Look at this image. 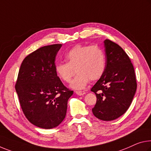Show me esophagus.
Returning <instances> with one entry per match:
<instances>
[{"label": "esophagus", "mask_w": 151, "mask_h": 151, "mask_svg": "<svg viewBox=\"0 0 151 151\" xmlns=\"http://www.w3.org/2000/svg\"><path fill=\"white\" fill-rule=\"evenodd\" d=\"M75 93H76V95H79V96H81V95H85V93H86L85 91H76Z\"/></svg>", "instance_id": "1"}]
</instances>
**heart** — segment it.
Wrapping results in <instances>:
<instances>
[{
    "instance_id": "heart-1",
    "label": "heart",
    "mask_w": 151,
    "mask_h": 151,
    "mask_svg": "<svg viewBox=\"0 0 151 151\" xmlns=\"http://www.w3.org/2000/svg\"><path fill=\"white\" fill-rule=\"evenodd\" d=\"M66 63H57L55 71L61 80L70 83L74 89L84 88L89 80H99L104 75L106 69V56L104 52L98 45H76L65 55Z\"/></svg>"
}]
</instances>
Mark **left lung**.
I'll use <instances>...</instances> for the list:
<instances>
[{"label": "left lung", "mask_w": 151, "mask_h": 151, "mask_svg": "<svg viewBox=\"0 0 151 151\" xmlns=\"http://www.w3.org/2000/svg\"><path fill=\"white\" fill-rule=\"evenodd\" d=\"M104 42L106 69L91 91L97 102L93 114L104 121L116 119L126 113L134 96L136 84L134 69L127 54L109 40Z\"/></svg>", "instance_id": "left-lung-1"}]
</instances>
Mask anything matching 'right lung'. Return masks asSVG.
I'll list each match as a JSON object with an SVG mask.
<instances>
[{"label":"right lung","instance_id":"add662e5","mask_svg":"<svg viewBox=\"0 0 151 151\" xmlns=\"http://www.w3.org/2000/svg\"><path fill=\"white\" fill-rule=\"evenodd\" d=\"M62 44L40 47L23 60L15 90L23 114L33 125L44 129L64 120L73 91L63 85L55 71V60Z\"/></svg>","mask_w":151,"mask_h":151}]
</instances>
